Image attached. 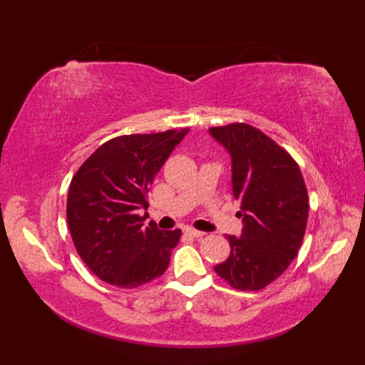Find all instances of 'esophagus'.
Wrapping results in <instances>:
<instances>
[{
  "instance_id": "obj_1",
  "label": "esophagus",
  "mask_w": 365,
  "mask_h": 365,
  "mask_svg": "<svg viewBox=\"0 0 365 365\" xmlns=\"http://www.w3.org/2000/svg\"><path fill=\"white\" fill-rule=\"evenodd\" d=\"M183 232H185V234H187V235H190V237H195V238H199V237H204V235H205L204 232L196 230V229H191V227L183 229Z\"/></svg>"
}]
</instances>
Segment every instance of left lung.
I'll return each mask as SVG.
<instances>
[{"instance_id":"obj_1","label":"left lung","mask_w":365,"mask_h":365,"mask_svg":"<svg viewBox=\"0 0 365 365\" xmlns=\"http://www.w3.org/2000/svg\"><path fill=\"white\" fill-rule=\"evenodd\" d=\"M208 133L230 155L243 222L242 235H226L230 254L215 271L234 289L260 290L297 257L309 215L306 185L294 160L260 130L232 123Z\"/></svg>"}]
</instances>
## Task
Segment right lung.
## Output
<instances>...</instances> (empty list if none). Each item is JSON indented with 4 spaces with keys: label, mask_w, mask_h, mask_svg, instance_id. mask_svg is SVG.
<instances>
[{
    "label": "right lung",
    "mask_w": 365,
    "mask_h": 365,
    "mask_svg": "<svg viewBox=\"0 0 365 365\" xmlns=\"http://www.w3.org/2000/svg\"><path fill=\"white\" fill-rule=\"evenodd\" d=\"M188 128L127 135L100 145L76 170L67 196L68 230L83 262L102 281L135 289L169 265L180 229L144 226L147 192Z\"/></svg>",
    "instance_id": "1"
}]
</instances>
